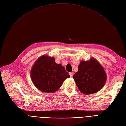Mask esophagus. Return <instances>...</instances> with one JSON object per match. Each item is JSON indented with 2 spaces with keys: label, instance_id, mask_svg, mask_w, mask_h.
Listing matches in <instances>:
<instances>
[{
  "label": "esophagus",
  "instance_id": "34e87169",
  "mask_svg": "<svg viewBox=\"0 0 126 126\" xmlns=\"http://www.w3.org/2000/svg\"><path fill=\"white\" fill-rule=\"evenodd\" d=\"M69 75H70V77H73V73H72V72H70V73H69Z\"/></svg>",
  "mask_w": 126,
  "mask_h": 126
}]
</instances>
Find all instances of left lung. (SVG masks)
Listing matches in <instances>:
<instances>
[{"label": "left lung", "mask_w": 126, "mask_h": 126, "mask_svg": "<svg viewBox=\"0 0 126 126\" xmlns=\"http://www.w3.org/2000/svg\"><path fill=\"white\" fill-rule=\"evenodd\" d=\"M78 69L73 78L80 92L91 94L99 92L104 86L107 74L96 59L92 58L88 61H81Z\"/></svg>", "instance_id": "obj_1"}]
</instances>
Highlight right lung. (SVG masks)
<instances>
[{"instance_id": "add662e5", "label": "right lung", "mask_w": 126, "mask_h": 126, "mask_svg": "<svg viewBox=\"0 0 126 126\" xmlns=\"http://www.w3.org/2000/svg\"><path fill=\"white\" fill-rule=\"evenodd\" d=\"M32 83L42 92L53 93L62 86L64 80L70 77L61 64L47 55L40 57L34 63L31 72Z\"/></svg>"}]
</instances>
